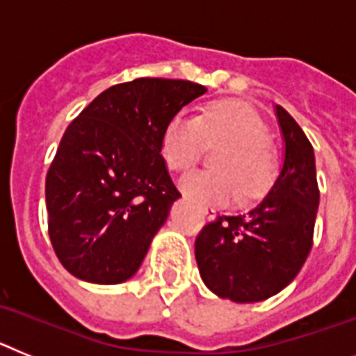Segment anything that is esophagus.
Returning a JSON list of instances; mask_svg holds the SVG:
<instances>
[{
    "mask_svg": "<svg viewBox=\"0 0 356 356\" xmlns=\"http://www.w3.org/2000/svg\"><path fill=\"white\" fill-rule=\"evenodd\" d=\"M204 215H206V218H208V220H213V218L216 216L215 208H211V206H206V208H204Z\"/></svg>",
    "mask_w": 356,
    "mask_h": 356,
    "instance_id": "34e87169",
    "label": "esophagus"
}]
</instances>
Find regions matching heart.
I'll list each match as a JSON object with an SVG mask.
<instances>
[{
    "mask_svg": "<svg viewBox=\"0 0 356 356\" xmlns=\"http://www.w3.org/2000/svg\"><path fill=\"white\" fill-rule=\"evenodd\" d=\"M204 147L218 148L213 156L216 170H191L181 186L204 200L225 202L243 195H258L272 181L276 156L268 143L264 120L238 102H216L193 118L175 114L161 138V156L174 172L190 168Z\"/></svg>",
    "mask_w": 356,
    "mask_h": 356,
    "instance_id": "1",
    "label": "heart"
}]
</instances>
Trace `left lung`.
Wrapping results in <instances>:
<instances>
[{"label": "left lung", "mask_w": 356, "mask_h": 356, "mask_svg": "<svg viewBox=\"0 0 356 356\" xmlns=\"http://www.w3.org/2000/svg\"><path fill=\"white\" fill-rule=\"evenodd\" d=\"M285 163L267 195L243 215H220L195 240L200 276L211 292L256 302L298 276L314 243L319 208L312 143L296 120L276 105Z\"/></svg>", "instance_id": "left-lung-1"}]
</instances>
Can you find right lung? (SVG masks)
<instances>
[{
  "label": "right lung",
  "instance_id": "add662e5",
  "mask_svg": "<svg viewBox=\"0 0 356 356\" xmlns=\"http://www.w3.org/2000/svg\"><path fill=\"white\" fill-rule=\"evenodd\" d=\"M190 80L136 79L100 92L67 125L46 174L48 234L79 280L116 285L140 268L179 190L161 156L175 114L204 95Z\"/></svg>",
  "mask_w": 356,
  "mask_h": 356
}]
</instances>
